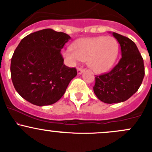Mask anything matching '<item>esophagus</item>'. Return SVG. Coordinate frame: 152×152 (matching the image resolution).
<instances>
[{
  "instance_id": "34e87169",
  "label": "esophagus",
  "mask_w": 152,
  "mask_h": 152,
  "mask_svg": "<svg viewBox=\"0 0 152 152\" xmlns=\"http://www.w3.org/2000/svg\"><path fill=\"white\" fill-rule=\"evenodd\" d=\"M84 71H85V70H84V69H82V68H78L77 69L78 75H81L82 73H83Z\"/></svg>"
}]
</instances>
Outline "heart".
Instances as JSON below:
<instances>
[{"label":"heart","mask_w":152,"mask_h":152,"mask_svg":"<svg viewBox=\"0 0 152 152\" xmlns=\"http://www.w3.org/2000/svg\"><path fill=\"white\" fill-rule=\"evenodd\" d=\"M119 43L113 37H96L75 41L71 50L63 52V56L70 65L79 60L87 61V66L96 73L109 71L117 60Z\"/></svg>","instance_id":"heart-1"}]
</instances>
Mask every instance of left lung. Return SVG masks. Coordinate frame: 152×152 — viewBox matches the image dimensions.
<instances>
[{
	"label": "left lung",
	"instance_id": "left-lung-1",
	"mask_svg": "<svg viewBox=\"0 0 152 152\" xmlns=\"http://www.w3.org/2000/svg\"><path fill=\"white\" fill-rule=\"evenodd\" d=\"M112 34L120 44L122 57L111 71L96 76L93 87L98 99L106 104L129 99L137 91L145 75L143 59L135 43L115 32Z\"/></svg>",
	"mask_w": 152,
	"mask_h": 152
}]
</instances>
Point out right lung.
Instances as JSON below:
<instances>
[{"label":"right lung","instance_id":"obj_1","mask_svg":"<svg viewBox=\"0 0 152 152\" xmlns=\"http://www.w3.org/2000/svg\"><path fill=\"white\" fill-rule=\"evenodd\" d=\"M70 37L45 28L20 42L11 61V76L16 91L32 104H53L76 77V68L64 65L60 51Z\"/></svg>","mask_w":152,"mask_h":152}]
</instances>
